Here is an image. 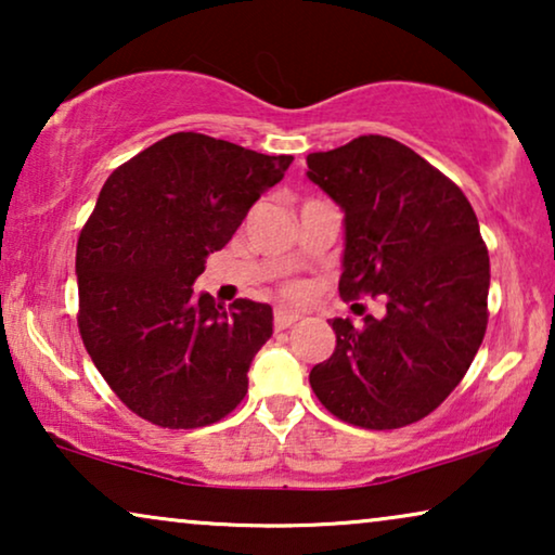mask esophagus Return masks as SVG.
Returning a JSON list of instances; mask_svg holds the SVG:
<instances>
[{
    "instance_id": "34e87169",
    "label": "esophagus",
    "mask_w": 555,
    "mask_h": 555,
    "mask_svg": "<svg viewBox=\"0 0 555 555\" xmlns=\"http://www.w3.org/2000/svg\"><path fill=\"white\" fill-rule=\"evenodd\" d=\"M295 321H300L298 310H287V308H278V310H275V328H278V331L291 328V325H293Z\"/></svg>"
}]
</instances>
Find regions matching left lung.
<instances>
[{"label": "left lung", "mask_w": 555, "mask_h": 555, "mask_svg": "<svg viewBox=\"0 0 555 555\" xmlns=\"http://www.w3.org/2000/svg\"><path fill=\"white\" fill-rule=\"evenodd\" d=\"M344 211V298L382 295L384 315L333 318L336 351L310 386L338 420L397 429L442 404L488 328L490 257L467 196L404 143L359 135L306 158Z\"/></svg>", "instance_id": "1"}]
</instances>
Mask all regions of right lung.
Here are the masks:
<instances>
[{
	"mask_svg": "<svg viewBox=\"0 0 555 555\" xmlns=\"http://www.w3.org/2000/svg\"><path fill=\"white\" fill-rule=\"evenodd\" d=\"M291 162L171 133L98 194L75 255L80 336L116 397L151 424L207 427L245 399L272 308L240 298L224 310L192 285Z\"/></svg>",
	"mask_w": 555,
	"mask_h": 555,
	"instance_id": "add662e5",
	"label": "right lung"
}]
</instances>
